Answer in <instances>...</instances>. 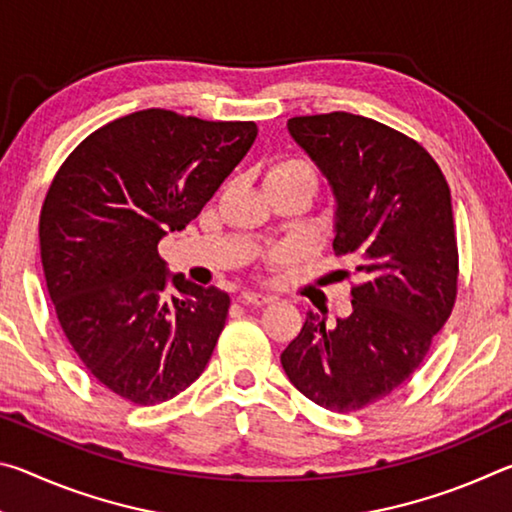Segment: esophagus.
I'll list each match as a JSON object with an SVG mask.
<instances>
[{"instance_id": "obj_1", "label": "esophagus", "mask_w": 512, "mask_h": 512, "mask_svg": "<svg viewBox=\"0 0 512 512\" xmlns=\"http://www.w3.org/2000/svg\"><path fill=\"white\" fill-rule=\"evenodd\" d=\"M273 298L271 296H264V293H255V291H241L239 293V302L241 305H248V307H262L268 305Z\"/></svg>"}]
</instances>
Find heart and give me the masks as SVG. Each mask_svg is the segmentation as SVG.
<instances>
[{
  "label": "heart",
  "instance_id": "b5f03b06",
  "mask_svg": "<svg viewBox=\"0 0 512 512\" xmlns=\"http://www.w3.org/2000/svg\"><path fill=\"white\" fill-rule=\"evenodd\" d=\"M284 180H298V183H305L311 189H318V173L314 171L309 162L300 158H282L275 160L271 167L266 169V185L271 183H284ZM293 257L291 248H275L271 255H268V266L271 268H284Z\"/></svg>",
  "mask_w": 512,
  "mask_h": 512
}]
</instances>
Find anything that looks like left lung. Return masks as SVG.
Returning a JSON list of instances; mask_svg holds the SVG:
<instances>
[{"instance_id":"obj_1","label":"left lung","mask_w":512,"mask_h":512,"mask_svg":"<svg viewBox=\"0 0 512 512\" xmlns=\"http://www.w3.org/2000/svg\"><path fill=\"white\" fill-rule=\"evenodd\" d=\"M287 126L334 189V255L350 259L339 273L357 282L348 318L327 325L307 311L282 368L311 402L352 413L402 386L452 316V194L422 144L375 119L329 112Z\"/></svg>"}]
</instances>
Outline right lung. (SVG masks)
Returning a JSON list of instances; mask_svg holds the SVG:
<instances>
[{
  "mask_svg": "<svg viewBox=\"0 0 512 512\" xmlns=\"http://www.w3.org/2000/svg\"><path fill=\"white\" fill-rule=\"evenodd\" d=\"M257 137L255 121L151 108L101 126L60 164L40 259L69 345L124 400L167 402L201 377L230 296L171 275L158 241L185 230Z\"/></svg>",
  "mask_w": 512,
  "mask_h": 512,
  "instance_id": "1",
  "label": "right lung"
}]
</instances>
